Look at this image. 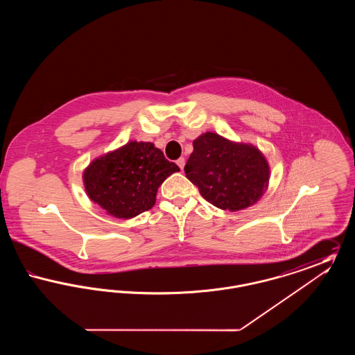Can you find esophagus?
I'll return each mask as SVG.
<instances>
[{
  "mask_svg": "<svg viewBox=\"0 0 355 355\" xmlns=\"http://www.w3.org/2000/svg\"><path fill=\"white\" fill-rule=\"evenodd\" d=\"M177 165L180 166V169L184 170V168H185V158H184V157L178 158V159H177Z\"/></svg>",
  "mask_w": 355,
  "mask_h": 355,
  "instance_id": "34e87169",
  "label": "esophagus"
}]
</instances>
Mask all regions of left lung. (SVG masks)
I'll list each match as a JSON object with an SVG mask.
<instances>
[{"instance_id":"8db88e82","label":"left lung","mask_w":355,"mask_h":355,"mask_svg":"<svg viewBox=\"0 0 355 355\" xmlns=\"http://www.w3.org/2000/svg\"><path fill=\"white\" fill-rule=\"evenodd\" d=\"M193 146L185 165L186 178L207 202L236 211L254 205L266 191L270 166L252 144L206 132L193 141Z\"/></svg>"}]
</instances>
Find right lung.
I'll return each instance as SVG.
<instances>
[{
  "mask_svg": "<svg viewBox=\"0 0 355 355\" xmlns=\"http://www.w3.org/2000/svg\"><path fill=\"white\" fill-rule=\"evenodd\" d=\"M180 168L152 142L130 141L93 159L84 170L85 190L112 217L129 220L148 211L157 190Z\"/></svg>",
  "mask_w": 355,
  "mask_h": 355,
  "instance_id": "1",
  "label": "right lung"
}]
</instances>
